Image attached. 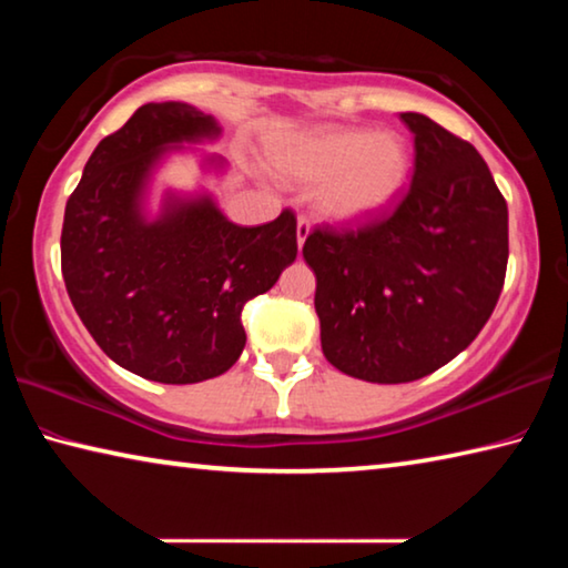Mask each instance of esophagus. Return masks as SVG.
<instances>
[{
    "mask_svg": "<svg viewBox=\"0 0 568 568\" xmlns=\"http://www.w3.org/2000/svg\"><path fill=\"white\" fill-rule=\"evenodd\" d=\"M295 235H297V247H303V243L307 240V235H311V225H307V220H305V217H297V230H295Z\"/></svg>",
    "mask_w": 568,
    "mask_h": 568,
    "instance_id": "obj_1",
    "label": "esophagus"
}]
</instances>
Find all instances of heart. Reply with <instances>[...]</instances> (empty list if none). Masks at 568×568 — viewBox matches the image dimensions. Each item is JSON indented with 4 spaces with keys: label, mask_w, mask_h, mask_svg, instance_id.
Listing matches in <instances>:
<instances>
[{
    "label": "heart",
    "mask_w": 568,
    "mask_h": 568,
    "mask_svg": "<svg viewBox=\"0 0 568 568\" xmlns=\"http://www.w3.org/2000/svg\"><path fill=\"white\" fill-rule=\"evenodd\" d=\"M273 168L281 178L318 190L323 217L341 225H358L381 215L410 170L406 140L396 132L361 128H315L293 134L273 148Z\"/></svg>",
    "instance_id": "b5f03b06"
}]
</instances>
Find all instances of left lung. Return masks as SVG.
Returning <instances> with one entry per match:
<instances>
[{"mask_svg":"<svg viewBox=\"0 0 568 568\" xmlns=\"http://www.w3.org/2000/svg\"><path fill=\"white\" fill-rule=\"evenodd\" d=\"M416 160L396 213L355 233L313 230L323 355L368 383L418 381L491 318L508 263V207L470 142L403 112Z\"/></svg>","mask_w":568,"mask_h":568,"instance_id":"1","label":"left lung"}]
</instances>
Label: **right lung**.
<instances>
[{
	"mask_svg": "<svg viewBox=\"0 0 568 568\" xmlns=\"http://www.w3.org/2000/svg\"><path fill=\"white\" fill-rule=\"evenodd\" d=\"M223 134L185 102H150L104 138L67 200L62 277L77 315L124 371L158 383L223 376L245 348L250 297L267 293L297 255L295 215L230 223L210 192L165 190L150 215V185L170 152ZM223 172L225 160L203 158Z\"/></svg>",
	"mask_w": 568,
	"mask_h": 568,
	"instance_id": "obj_1",
	"label": "right lung"
}]
</instances>
